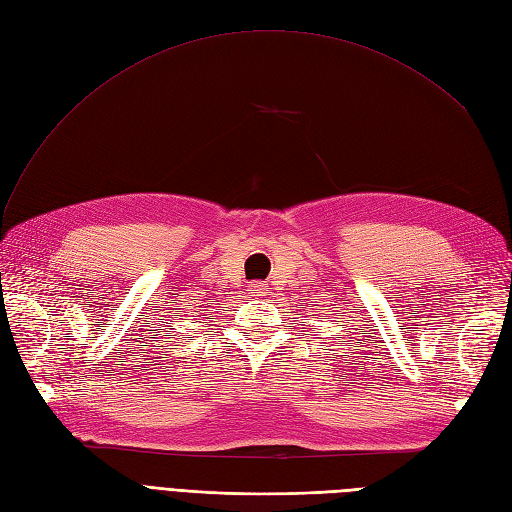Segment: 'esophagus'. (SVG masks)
Returning <instances> with one entry per match:
<instances>
[{
  "mask_svg": "<svg viewBox=\"0 0 512 512\" xmlns=\"http://www.w3.org/2000/svg\"><path fill=\"white\" fill-rule=\"evenodd\" d=\"M265 284H260V282H256V284H252L250 286V294H252V297H262V294H265Z\"/></svg>",
  "mask_w": 512,
  "mask_h": 512,
  "instance_id": "1",
  "label": "esophagus"
}]
</instances>
